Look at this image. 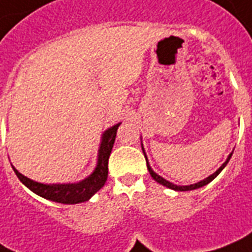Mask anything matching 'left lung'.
I'll return each mask as SVG.
<instances>
[{
  "label": "left lung",
  "mask_w": 252,
  "mask_h": 252,
  "mask_svg": "<svg viewBox=\"0 0 252 252\" xmlns=\"http://www.w3.org/2000/svg\"><path fill=\"white\" fill-rule=\"evenodd\" d=\"M143 152H144V148H143ZM232 155H233V152H232V153H230V155L228 156V158H226V161L224 162L223 165L220 166V167L218 168V170H216L215 172H214L213 175H210L209 178L203 179V180H201V182L196 183V184H190V186H175V184H172V183L167 182V180H166V179L162 178V176L157 175V174H156V172L153 171V170H152L151 165H149V162H148V158H147V156H145V152H144L145 161H147V167H148V171H149V174H151L152 178L155 179V180H156V182H157V183H159V184H162V186L167 187V188H170V189H174V190H180V192H186V190H193V189H198V188H201V187L206 186V184H209L210 182H213L214 179H215L216 176L219 175L220 172H221V170H223V168L225 167L226 163L229 162V159H230V157H232Z\"/></svg>",
  "instance_id": "8db88e82"
}]
</instances>
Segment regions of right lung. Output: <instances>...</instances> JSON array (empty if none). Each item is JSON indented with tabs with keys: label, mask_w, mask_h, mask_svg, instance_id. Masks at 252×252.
<instances>
[{
	"label": "right lung",
	"mask_w": 252,
	"mask_h": 252,
	"mask_svg": "<svg viewBox=\"0 0 252 252\" xmlns=\"http://www.w3.org/2000/svg\"><path fill=\"white\" fill-rule=\"evenodd\" d=\"M121 122L112 126L111 128L104 131L101 136L100 148L97 155V165L90 176H87L80 183L73 184H42V183L34 182L32 179L22 175L14 166V172L19 178V180L38 196L43 198L54 201V202L65 203V205H74V203L85 202L90 199L95 193L107 182L108 178V159L111 156L112 148H113L117 128Z\"/></svg>",
	"instance_id": "right-lung-1"
}]
</instances>
